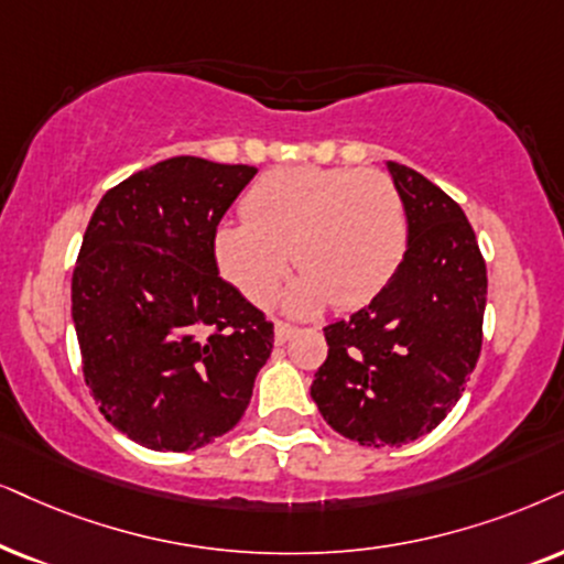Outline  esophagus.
I'll return each mask as SVG.
<instances>
[{
	"label": "esophagus",
	"instance_id": "esophagus-1",
	"mask_svg": "<svg viewBox=\"0 0 564 564\" xmlns=\"http://www.w3.org/2000/svg\"><path fill=\"white\" fill-rule=\"evenodd\" d=\"M294 333H296L294 325L281 323V319H278V323H275V344H286V340H289Z\"/></svg>",
	"mask_w": 564,
	"mask_h": 564
}]
</instances>
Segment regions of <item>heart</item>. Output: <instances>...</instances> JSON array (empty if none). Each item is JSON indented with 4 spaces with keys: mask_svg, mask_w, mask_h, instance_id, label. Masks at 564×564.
Here are the masks:
<instances>
[{
    "mask_svg": "<svg viewBox=\"0 0 564 564\" xmlns=\"http://www.w3.org/2000/svg\"><path fill=\"white\" fill-rule=\"evenodd\" d=\"M241 220H224L213 254L252 302L275 296L294 262L304 270L289 291L294 312L325 302L338 310L369 304L393 281L409 249L401 192L369 169L291 166L260 176L241 199Z\"/></svg>",
    "mask_w": 564,
    "mask_h": 564,
    "instance_id": "heart-1",
    "label": "heart"
}]
</instances>
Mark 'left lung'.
<instances>
[{
    "instance_id": "1",
    "label": "left lung",
    "mask_w": 564,
    "mask_h": 564,
    "mask_svg": "<svg viewBox=\"0 0 564 564\" xmlns=\"http://www.w3.org/2000/svg\"><path fill=\"white\" fill-rule=\"evenodd\" d=\"M409 216V249L380 296L325 327L312 401L335 432L367 447L432 432L481 354L487 265L466 213L437 184L388 161Z\"/></svg>"
}]
</instances>
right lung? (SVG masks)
Masks as SVG:
<instances>
[{
    "label": "right lung",
    "instance_id": "obj_1",
    "mask_svg": "<svg viewBox=\"0 0 564 564\" xmlns=\"http://www.w3.org/2000/svg\"><path fill=\"white\" fill-rule=\"evenodd\" d=\"M254 174L176 155L106 192L85 229L73 273L85 384L142 447L187 453L234 430L273 351V323L213 254Z\"/></svg>",
    "mask_w": 564,
    "mask_h": 564
}]
</instances>
